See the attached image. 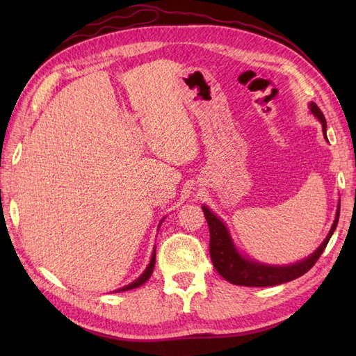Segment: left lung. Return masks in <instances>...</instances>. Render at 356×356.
Listing matches in <instances>:
<instances>
[{
  "mask_svg": "<svg viewBox=\"0 0 356 356\" xmlns=\"http://www.w3.org/2000/svg\"><path fill=\"white\" fill-rule=\"evenodd\" d=\"M309 108L321 122L322 132H324V136L328 141L327 120L324 114H322L319 106L315 102H310ZM202 209L204 213V218H207L209 225V236H211L209 254H211V260L213 263L215 270H217L225 281H229L230 284H234V285L273 286V285H281L289 281H294V279L303 276L315 266L318 258L322 255V252H324L334 230L337 227L339 215H340V202L337 207L336 220H334L331 230L327 238L324 239V242L321 243V246L314 254H310L307 258H305V260L297 261L289 266H268V264L258 263L251 260V258L243 257L238 251V248L234 246L232 236L227 227H225V224L217 217V215H213L208 207H204L203 204Z\"/></svg>",
  "mask_w": 356,
  "mask_h": 356,
  "instance_id": "obj_1",
  "label": "left lung"
}]
</instances>
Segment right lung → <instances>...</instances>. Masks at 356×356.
<instances>
[{"label": "right lung", "instance_id": "obj_1", "mask_svg": "<svg viewBox=\"0 0 356 356\" xmlns=\"http://www.w3.org/2000/svg\"><path fill=\"white\" fill-rule=\"evenodd\" d=\"M160 224H161V221H160ZM154 264H156V248H154V251H153L152 260H149V264L147 266V268L144 270V273H143L141 276H139L135 282L129 284V285H126V286H123V288L118 289V293H122V291H127V289H134V288H138V286L144 285V284L148 281V279H149V276H152V273H153V268H154Z\"/></svg>", "mask_w": 356, "mask_h": 356}]
</instances>
